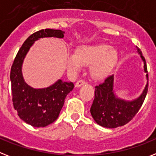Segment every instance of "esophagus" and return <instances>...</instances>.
<instances>
[{
  "label": "esophagus",
  "mask_w": 156,
  "mask_h": 156,
  "mask_svg": "<svg viewBox=\"0 0 156 156\" xmlns=\"http://www.w3.org/2000/svg\"><path fill=\"white\" fill-rule=\"evenodd\" d=\"M84 84H86V82H85L84 80H78V82H76L75 87H82V85H84Z\"/></svg>",
  "instance_id": "esophagus-1"
}]
</instances>
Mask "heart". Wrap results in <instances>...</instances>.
Returning <instances> with one entry per match:
<instances>
[{
  "label": "heart",
  "instance_id": "heart-1",
  "mask_svg": "<svg viewBox=\"0 0 156 156\" xmlns=\"http://www.w3.org/2000/svg\"><path fill=\"white\" fill-rule=\"evenodd\" d=\"M117 58L116 49L111 48L107 44L101 43L78 47L75 53L67 55L66 64L71 72L80 70L83 66H90L91 77L95 80H102L111 73Z\"/></svg>",
  "mask_w": 156,
  "mask_h": 156
}]
</instances>
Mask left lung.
<instances>
[{
  "label": "left lung",
  "mask_w": 156,
  "mask_h": 156,
  "mask_svg": "<svg viewBox=\"0 0 156 156\" xmlns=\"http://www.w3.org/2000/svg\"><path fill=\"white\" fill-rule=\"evenodd\" d=\"M144 62V71L147 73L146 60L140 49L137 47ZM147 83L141 95L133 101H126L116 97L114 94V75L109 76L102 83L95 87L94 99L90 107V114L97 123L107 128H115L129 122L140 111L148 90Z\"/></svg>",
  "instance_id": "8db88e82"
}]
</instances>
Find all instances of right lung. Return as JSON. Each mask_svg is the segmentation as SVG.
I'll use <instances>...</instances> for the list:
<instances>
[{"label":"right lung","instance_id":"add662e5","mask_svg":"<svg viewBox=\"0 0 156 156\" xmlns=\"http://www.w3.org/2000/svg\"><path fill=\"white\" fill-rule=\"evenodd\" d=\"M60 30H39L30 35L16 54L10 71L12 103L17 115L24 122L34 127H44L58 119L67 94L74 89L73 82L61 79L47 88L34 89L24 81L21 66L24 58L34 41L41 37H64Z\"/></svg>","mask_w":156,"mask_h":156}]
</instances>
